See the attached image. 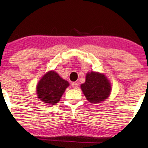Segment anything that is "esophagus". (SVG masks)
<instances>
[{
	"mask_svg": "<svg viewBox=\"0 0 148 148\" xmlns=\"http://www.w3.org/2000/svg\"><path fill=\"white\" fill-rule=\"evenodd\" d=\"M72 86L73 88H74V89H76V88H78V84H77V83H76V82L72 83Z\"/></svg>",
	"mask_w": 148,
	"mask_h": 148,
	"instance_id": "obj_1",
	"label": "esophagus"
}]
</instances>
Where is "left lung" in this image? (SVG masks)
<instances>
[{
  "label": "left lung",
  "instance_id": "8db88e82",
  "mask_svg": "<svg viewBox=\"0 0 148 148\" xmlns=\"http://www.w3.org/2000/svg\"><path fill=\"white\" fill-rule=\"evenodd\" d=\"M81 88L88 101L92 103H99L107 99L111 94V86L104 74L99 72H88L86 82Z\"/></svg>",
  "mask_w": 148,
  "mask_h": 148
}]
</instances>
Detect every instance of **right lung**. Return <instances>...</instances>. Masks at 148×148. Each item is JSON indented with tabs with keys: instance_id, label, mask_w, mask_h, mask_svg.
Segmentation results:
<instances>
[{
	"instance_id": "right-lung-1",
	"label": "right lung",
	"mask_w": 148,
	"mask_h": 148,
	"mask_svg": "<svg viewBox=\"0 0 148 148\" xmlns=\"http://www.w3.org/2000/svg\"><path fill=\"white\" fill-rule=\"evenodd\" d=\"M69 86L68 81L62 79L54 71L45 74L37 86V95L41 101L48 104H56Z\"/></svg>"
}]
</instances>
